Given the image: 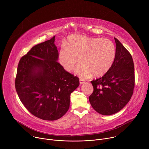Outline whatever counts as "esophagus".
<instances>
[{
  "mask_svg": "<svg viewBox=\"0 0 149 149\" xmlns=\"http://www.w3.org/2000/svg\"><path fill=\"white\" fill-rule=\"evenodd\" d=\"M85 82H86V81H85L84 79H82V78L79 79V84H83Z\"/></svg>",
  "mask_w": 149,
  "mask_h": 149,
  "instance_id": "esophagus-1",
  "label": "esophagus"
}]
</instances>
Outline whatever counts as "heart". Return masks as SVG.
<instances>
[{
    "instance_id": "obj_1",
    "label": "heart",
    "mask_w": 149,
    "mask_h": 149,
    "mask_svg": "<svg viewBox=\"0 0 149 149\" xmlns=\"http://www.w3.org/2000/svg\"><path fill=\"white\" fill-rule=\"evenodd\" d=\"M116 48L108 39L74 34L68 38L65 45L59 51V61L66 71H72L79 77H100L107 73L115 61Z\"/></svg>"
}]
</instances>
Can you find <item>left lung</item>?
<instances>
[{
    "label": "left lung",
    "mask_w": 149,
    "mask_h": 149,
    "mask_svg": "<svg viewBox=\"0 0 149 149\" xmlns=\"http://www.w3.org/2000/svg\"><path fill=\"white\" fill-rule=\"evenodd\" d=\"M116 56L110 70L91 81L94 91L89 97L93 108L104 116L114 114L129 102L134 87V67L132 56L114 38Z\"/></svg>",
    "instance_id": "obj_1"
}]
</instances>
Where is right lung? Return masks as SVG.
Segmentation results:
<instances>
[{"instance_id": "1", "label": "right lung", "mask_w": 149, "mask_h": 149, "mask_svg": "<svg viewBox=\"0 0 149 149\" xmlns=\"http://www.w3.org/2000/svg\"><path fill=\"white\" fill-rule=\"evenodd\" d=\"M55 36L39 44L21 58L15 88L21 102L33 116L56 120L69 109L71 94L79 86V78L58 63Z\"/></svg>"}]
</instances>
